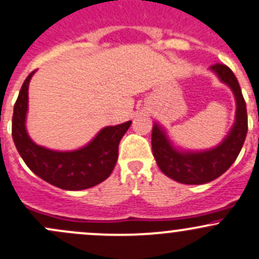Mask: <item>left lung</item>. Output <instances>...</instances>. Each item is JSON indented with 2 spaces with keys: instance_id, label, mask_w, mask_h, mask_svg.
Listing matches in <instances>:
<instances>
[{
  "instance_id": "8db88e82",
  "label": "left lung",
  "mask_w": 259,
  "mask_h": 259,
  "mask_svg": "<svg viewBox=\"0 0 259 259\" xmlns=\"http://www.w3.org/2000/svg\"><path fill=\"white\" fill-rule=\"evenodd\" d=\"M209 70L231 89L237 106L234 124L218 145L207 150H184L173 144L160 124L153 125L151 149L156 164L166 177L182 184H205L226 173L241 153L247 137V108L238 80L223 64L213 65Z\"/></svg>"
}]
</instances>
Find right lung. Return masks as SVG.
<instances>
[{"instance_id": "add662e5", "label": "right lung", "mask_w": 259, "mask_h": 259, "mask_svg": "<svg viewBox=\"0 0 259 259\" xmlns=\"http://www.w3.org/2000/svg\"><path fill=\"white\" fill-rule=\"evenodd\" d=\"M35 71L23 81L12 116V138L18 154L37 177L65 190H82L104 182L117 160L119 143L132 121L105 126L91 142L76 150H52L37 145L26 129L28 83Z\"/></svg>"}]
</instances>
